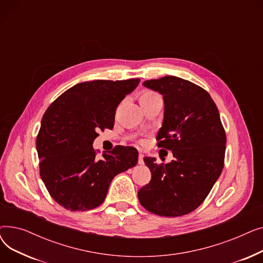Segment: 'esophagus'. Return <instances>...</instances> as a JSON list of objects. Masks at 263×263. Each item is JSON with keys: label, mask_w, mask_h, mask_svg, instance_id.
I'll return each mask as SVG.
<instances>
[{"label": "esophagus", "mask_w": 263, "mask_h": 263, "mask_svg": "<svg viewBox=\"0 0 263 263\" xmlns=\"http://www.w3.org/2000/svg\"><path fill=\"white\" fill-rule=\"evenodd\" d=\"M139 164H140V165H143V164H144V155L141 154V153H140V155H139Z\"/></svg>", "instance_id": "1"}]
</instances>
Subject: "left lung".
Instances as JSON below:
<instances>
[{
	"label": "left lung",
	"mask_w": 263,
	"mask_h": 263,
	"mask_svg": "<svg viewBox=\"0 0 263 263\" xmlns=\"http://www.w3.org/2000/svg\"><path fill=\"white\" fill-rule=\"evenodd\" d=\"M143 85L163 96L158 146L172 150L174 160L159 165L156 158L145 157L151 180L137 195L151 213L181 216L202 203L222 174L226 133L210 95L194 83L166 76Z\"/></svg>",
	"instance_id": "left-lung-1"
}]
</instances>
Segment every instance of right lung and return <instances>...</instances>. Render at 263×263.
<instances>
[{"label": "right lung", "instance_id": "right-lung-1", "mask_svg": "<svg viewBox=\"0 0 263 263\" xmlns=\"http://www.w3.org/2000/svg\"><path fill=\"white\" fill-rule=\"evenodd\" d=\"M140 81L79 83L46 110L36 140L40 177L51 197L65 209L97 208L113 178L136 165L139 151L134 147L116 146L98 158L92 143L98 130L113 129L118 104Z\"/></svg>", "mask_w": 263, "mask_h": 263}]
</instances>
